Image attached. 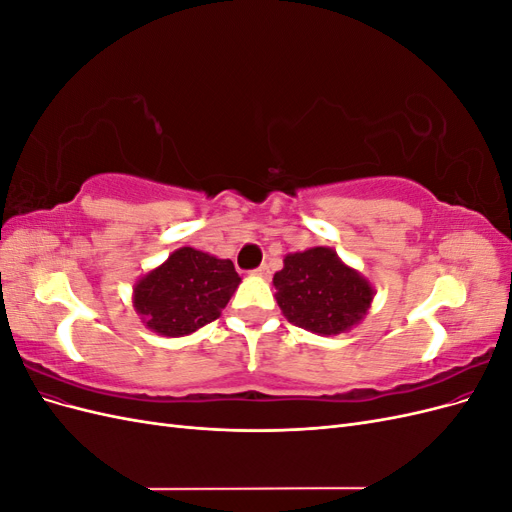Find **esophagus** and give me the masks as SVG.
I'll list each match as a JSON object with an SVG mask.
<instances>
[{"label":"esophagus","mask_w":512,"mask_h":512,"mask_svg":"<svg viewBox=\"0 0 512 512\" xmlns=\"http://www.w3.org/2000/svg\"><path fill=\"white\" fill-rule=\"evenodd\" d=\"M252 273H254V275H260V277H267V275H269V267H267V265H260V267L254 269Z\"/></svg>","instance_id":"34e87169"}]
</instances>
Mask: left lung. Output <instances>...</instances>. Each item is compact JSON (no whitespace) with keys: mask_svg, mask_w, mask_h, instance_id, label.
Returning <instances> with one entry per match:
<instances>
[{"mask_svg":"<svg viewBox=\"0 0 512 512\" xmlns=\"http://www.w3.org/2000/svg\"><path fill=\"white\" fill-rule=\"evenodd\" d=\"M275 299L294 327L331 337L359 324L374 301V286L331 247H309L284 256L273 275Z\"/></svg>","mask_w":512,"mask_h":512,"instance_id":"1","label":"left lung"}]
</instances>
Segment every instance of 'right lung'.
Instances as JSON below:
<instances>
[{"label":"right lung","instance_id":"right-lung-1","mask_svg":"<svg viewBox=\"0 0 512 512\" xmlns=\"http://www.w3.org/2000/svg\"><path fill=\"white\" fill-rule=\"evenodd\" d=\"M239 284L232 260L179 247L160 267L138 277L132 305L153 333L183 337L220 318Z\"/></svg>","mask_w":512,"mask_h":512}]
</instances>
